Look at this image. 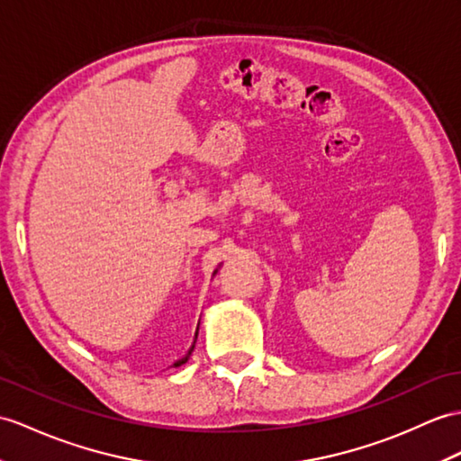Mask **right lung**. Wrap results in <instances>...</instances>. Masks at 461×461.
<instances>
[{
  "label": "right lung",
  "instance_id": "add662e5",
  "mask_svg": "<svg viewBox=\"0 0 461 461\" xmlns=\"http://www.w3.org/2000/svg\"><path fill=\"white\" fill-rule=\"evenodd\" d=\"M196 336H198V331H196ZM194 344H196V339H194ZM192 349H194V346H192V348L188 349V353H186V356H185V357H182V359H178V361L175 363V367H178V366H182V363H186V361H188V357H190V353H192Z\"/></svg>",
  "mask_w": 461,
  "mask_h": 461
}]
</instances>
